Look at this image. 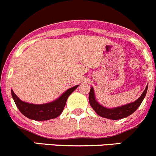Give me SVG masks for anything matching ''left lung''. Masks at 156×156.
<instances>
[{
  "label": "left lung",
  "mask_w": 156,
  "mask_h": 156,
  "mask_svg": "<svg viewBox=\"0 0 156 156\" xmlns=\"http://www.w3.org/2000/svg\"><path fill=\"white\" fill-rule=\"evenodd\" d=\"M147 88L148 84L147 85L146 87H145V90L142 93L141 97L138 99H136L135 101H133V102L129 103V104L124 105L119 107H116V108H110L104 107L98 102L97 99H96L94 88H93V87H90V93H89V103H90V106L92 107L93 109L94 110V111L101 117L113 120L122 119L129 116L137 110V108L141 104L143 99H144L145 96H146Z\"/></svg>",
  "instance_id": "left-lung-1"
}]
</instances>
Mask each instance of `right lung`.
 I'll return each instance as SVG.
<instances>
[{"label": "right lung", "mask_w": 156, "mask_h": 156, "mask_svg": "<svg viewBox=\"0 0 156 156\" xmlns=\"http://www.w3.org/2000/svg\"><path fill=\"white\" fill-rule=\"evenodd\" d=\"M79 85H75L66 90L59 98L45 104H31L22 101L11 90L12 98L19 111L27 118L35 121H46L58 117L63 111L68 98L74 91Z\"/></svg>", "instance_id": "obj_1"}]
</instances>
